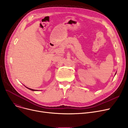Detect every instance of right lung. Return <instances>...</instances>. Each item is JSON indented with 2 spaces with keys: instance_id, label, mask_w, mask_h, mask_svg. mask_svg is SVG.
<instances>
[{
  "instance_id": "obj_1",
  "label": "right lung",
  "mask_w": 128,
  "mask_h": 128,
  "mask_svg": "<svg viewBox=\"0 0 128 128\" xmlns=\"http://www.w3.org/2000/svg\"><path fill=\"white\" fill-rule=\"evenodd\" d=\"M27 88V87H26ZM28 88V89H29V90H33V91H35L36 90H33V89H31V88Z\"/></svg>"
}]
</instances>
